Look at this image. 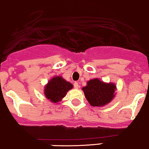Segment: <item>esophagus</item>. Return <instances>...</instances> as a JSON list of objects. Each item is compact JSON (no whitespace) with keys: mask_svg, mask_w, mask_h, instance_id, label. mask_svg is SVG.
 <instances>
[{"mask_svg":"<svg viewBox=\"0 0 149 149\" xmlns=\"http://www.w3.org/2000/svg\"><path fill=\"white\" fill-rule=\"evenodd\" d=\"M73 86H74V88H76V89H78V88L80 87L79 84H78V83L77 82H75V83H74V84H73Z\"/></svg>","mask_w":149,"mask_h":149,"instance_id":"esophagus-1","label":"esophagus"}]
</instances>
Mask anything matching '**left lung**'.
<instances>
[{
  "label": "left lung",
  "mask_w": 149,
  "mask_h": 149,
  "mask_svg": "<svg viewBox=\"0 0 149 149\" xmlns=\"http://www.w3.org/2000/svg\"><path fill=\"white\" fill-rule=\"evenodd\" d=\"M86 98L93 107H101L108 104L114 97L116 86L112 83H104L98 78L90 80L82 88Z\"/></svg>",
  "instance_id": "8db88e82"
}]
</instances>
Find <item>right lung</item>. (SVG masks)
<instances>
[{
	"label": "right lung",
	"mask_w": 149,
	"mask_h": 149,
	"mask_svg": "<svg viewBox=\"0 0 149 149\" xmlns=\"http://www.w3.org/2000/svg\"><path fill=\"white\" fill-rule=\"evenodd\" d=\"M73 86L61 76H55L45 86V95L51 102L56 103L66 95L67 92L72 89Z\"/></svg>",
	"instance_id": "add662e5"
}]
</instances>
